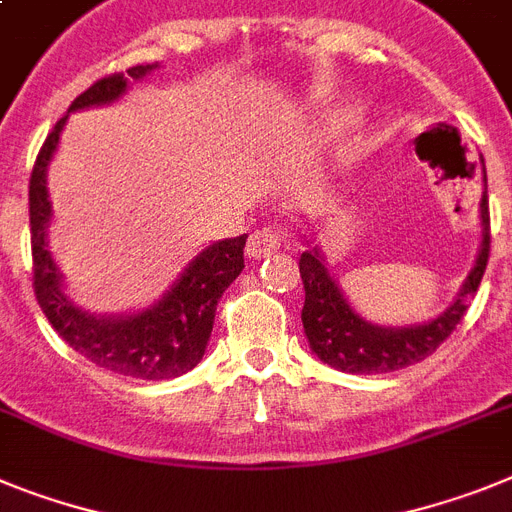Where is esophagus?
I'll return each instance as SVG.
<instances>
[{
    "label": "esophagus",
    "mask_w": 512,
    "mask_h": 512,
    "mask_svg": "<svg viewBox=\"0 0 512 512\" xmlns=\"http://www.w3.org/2000/svg\"><path fill=\"white\" fill-rule=\"evenodd\" d=\"M283 244V234L276 226H265V229H257L255 234H249L247 239V255L249 257H270L273 252H278Z\"/></svg>",
    "instance_id": "esophagus-1"
}]
</instances>
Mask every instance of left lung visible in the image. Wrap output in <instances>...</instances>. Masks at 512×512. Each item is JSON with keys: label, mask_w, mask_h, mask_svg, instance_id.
I'll return each mask as SVG.
<instances>
[{"label": "left lung", "mask_w": 512, "mask_h": 512, "mask_svg": "<svg viewBox=\"0 0 512 512\" xmlns=\"http://www.w3.org/2000/svg\"><path fill=\"white\" fill-rule=\"evenodd\" d=\"M484 163V161H482ZM487 182V174H484ZM312 244V242H309ZM489 260V200L482 195V247L476 265L463 281L455 296L440 317L409 325V328H382L364 320L338 289L336 278L325 268L320 249L309 247L299 257V273L304 281L302 322L307 333L309 349L320 356V362L351 372V375H372V372H393L409 364L422 362L440 349V343L455 330L466 315L468 299L476 294L482 283Z\"/></svg>", "instance_id": "1"}]
</instances>
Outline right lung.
Listing matches in <instances>:
<instances>
[{"instance_id": "add662e5", "label": "right lung", "mask_w": 512, "mask_h": 512, "mask_svg": "<svg viewBox=\"0 0 512 512\" xmlns=\"http://www.w3.org/2000/svg\"><path fill=\"white\" fill-rule=\"evenodd\" d=\"M156 64H137L127 75L101 77L72 101L70 111L117 101L130 80H143ZM70 111L54 124L30 174V249H33V289L46 320L77 354L117 375L140 380H171L197 367L210 341L216 307L223 291L244 268L247 234L210 244L192 260L166 294L148 309L132 315L101 317L75 307L62 289V273L49 252L51 203L46 171L59 145Z\"/></svg>"}]
</instances>
